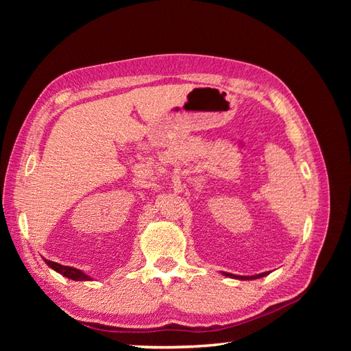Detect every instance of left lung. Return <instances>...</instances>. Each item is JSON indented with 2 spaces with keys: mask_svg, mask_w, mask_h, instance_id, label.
Instances as JSON below:
<instances>
[{
  "mask_svg": "<svg viewBox=\"0 0 351 351\" xmlns=\"http://www.w3.org/2000/svg\"><path fill=\"white\" fill-rule=\"evenodd\" d=\"M268 272H263V274H258V275H252V277H240V275H234V274H226L227 277H231V278H237V280H256V278H261V277H265Z\"/></svg>",
  "mask_w": 351,
  "mask_h": 351,
  "instance_id": "8db88e82",
  "label": "left lung"
}]
</instances>
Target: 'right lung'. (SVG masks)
<instances>
[{"label":"right lung","instance_id":"add662e5","mask_svg":"<svg viewBox=\"0 0 351 351\" xmlns=\"http://www.w3.org/2000/svg\"><path fill=\"white\" fill-rule=\"evenodd\" d=\"M45 262H47L49 268L57 271L61 275H64V277H67L70 280H74V281H89L90 280V277H88V275L82 272L80 269L71 268V267H64V265H60L57 262H51V261H45Z\"/></svg>","mask_w":351,"mask_h":351}]
</instances>
